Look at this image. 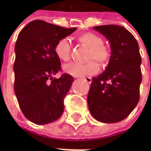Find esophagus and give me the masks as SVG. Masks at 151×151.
<instances>
[{
    "label": "esophagus",
    "instance_id": "34e87169",
    "mask_svg": "<svg viewBox=\"0 0 151 151\" xmlns=\"http://www.w3.org/2000/svg\"><path fill=\"white\" fill-rule=\"evenodd\" d=\"M84 80H85V81H86V82H87V83H89V84L91 82V77H85Z\"/></svg>",
    "mask_w": 151,
    "mask_h": 151
}]
</instances>
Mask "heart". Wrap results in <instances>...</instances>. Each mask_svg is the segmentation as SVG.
I'll list each match as a JSON object with an SVG mask.
<instances>
[{
    "label": "heart",
    "instance_id": "b5f03b06",
    "mask_svg": "<svg viewBox=\"0 0 151 151\" xmlns=\"http://www.w3.org/2000/svg\"><path fill=\"white\" fill-rule=\"evenodd\" d=\"M78 41L81 44L89 48L87 59L95 60L101 65H106L110 58V53L107 48L102 45L103 41L101 37L92 32H85L78 37ZM56 56L63 61H68L70 57V44L67 38L60 39L55 47ZM99 70V66L96 61L91 60L87 63H70L64 66V70L76 77L85 76H91L96 74Z\"/></svg>",
    "mask_w": 151,
    "mask_h": 151
}]
</instances>
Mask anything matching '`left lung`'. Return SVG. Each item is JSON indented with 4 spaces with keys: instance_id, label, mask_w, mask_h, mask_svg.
Instances as JSON below:
<instances>
[{
    "instance_id": "obj_1",
    "label": "left lung",
    "mask_w": 151,
    "mask_h": 151,
    "mask_svg": "<svg viewBox=\"0 0 151 151\" xmlns=\"http://www.w3.org/2000/svg\"><path fill=\"white\" fill-rule=\"evenodd\" d=\"M93 29L110 43L111 56L106 70L91 80L89 111L99 122L118 123L130 114L139 99L142 75L139 44L124 27L102 25Z\"/></svg>"
}]
</instances>
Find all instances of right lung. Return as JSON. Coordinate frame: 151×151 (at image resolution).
<instances>
[{
	"label": "right lung",
	"mask_w": 151,
	"mask_h": 151,
	"mask_svg": "<svg viewBox=\"0 0 151 151\" xmlns=\"http://www.w3.org/2000/svg\"><path fill=\"white\" fill-rule=\"evenodd\" d=\"M76 30L35 20L18 34L13 65L15 94L24 116L36 124L52 123L64 112V98L74 78L69 74L53 77L61 70L55 47Z\"/></svg>",
	"instance_id": "1"
}]
</instances>
